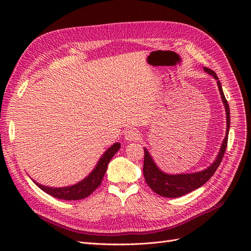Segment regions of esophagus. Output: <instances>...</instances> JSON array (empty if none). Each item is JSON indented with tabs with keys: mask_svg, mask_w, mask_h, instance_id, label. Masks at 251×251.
<instances>
[{
	"mask_svg": "<svg viewBox=\"0 0 251 251\" xmlns=\"http://www.w3.org/2000/svg\"><path fill=\"white\" fill-rule=\"evenodd\" d=\"M139 137V132L136 128H128L125 133V139L126 141H135Z\"/></svg>",
	"mask_w": 251,
	"mask_h": 251,
	"instance_id": "1",
	"label": "esophagus"
}]
</instances>
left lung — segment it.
<instances>
[{
    "label": "left lung",
    "instance_id": "1",
    "mask_svg": "<svg viewBox=\"0 0 251 251\" xmlns=\"http://www.w3.org/2000/svg\"><path fill=\"white\" fill-rule=\"evenodd\" d=\"M204 71L212 75L214 78L217 80L218 88L221 94L222 101L225 107L226 112V135L225 138L220 148L219 154L216 158V160L212 162L207 169H205L201 172L191 173V174H177V175H171L162 172L158 168L155 163L154 159L151 158V154L148 150L144 148V162H143V176L146 179L148 185L151 187L153 192L157 195H160L165 198H178L183 195L191 193L195 189L201 187L203 184L211 178L212 175L215 174L217 169L219 168L220 163H221L223 156L225 154V150L227 147V140H228V133H229V126H230V112H229V105L227 102L226 98L224 96L221 82H220L217 74L215 71H212L208 68H203Z\"/></svg>",
    "mask_w": 251,
    "mask_h": 251
}]
</instances>
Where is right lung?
Here are the masks:
<instances>
[{"label":"right lung","instance_id":"obj_1","mask_svg":"<svg viewBox=\"0 0 251 251\" xmlns=\"http://www.w3.org/2000/svg\"><path fill=\"white\" fill-rule=\"evenodd\" d=\"M120 149V143L116 142L111 146L103 155L98 160L94 170L91 172L88 176L82 179L76 184L65 187H49L46 185H42L33 180L34 183L39 186L42 191L47 193L48 195L54 197L57 199L63 200H80L85 199L88 196L92 194L95 189L100 185L102 178L108 169V164L111 161L112 157L115 155Z\"/></svg>","mask_w":251,"mask_h":251}]
</instances>
